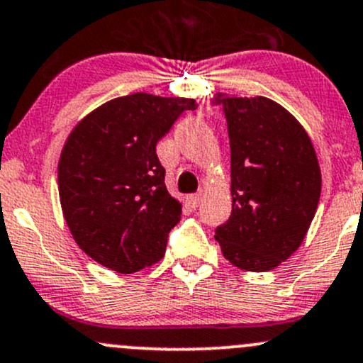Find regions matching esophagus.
Instances as JSON below:
<instances>
[{"mask_svg":"<svg viewBox=\"0 0 363 363\" xmlns=\"http://www.w3.org/2000/svg\"><path fill=\"white\" fill-rule=\"evenodd\" d=\"M201 198H203V193L200 191V193H194V194H189L188 198H186V201H188V205L191 206V208H196L198 205H200V201H201Z\"/></svg>","mask_w":363,"mask_h":363,"instance_id":"1","label":"esophagus"}]
</instances>
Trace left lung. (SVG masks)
Instances as JSON below:
<instances>
[{"label":"left lung","instance_id":"left-lung-1","mask_svg":"<svg viewBox=\"0 0 363 363\" xmlns=\"http://www.w3.org/2000/svg\"><path fill=\"white\" fill-rule=\"evenodd\" d=\"M230 145L233 212L215 229L222 255L252 272L300 248L320 198V167L301 123L272 99L215 94Z\"/></svg>","mask_w":363,"mask_h":363}]
</instances>
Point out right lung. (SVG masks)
Returning a JSON list of instances; mask_svg holds the SVG:
<instances>
[{"mask_svg":"<svg viewBox=\"0 0 363 363\" xmlns=\"http://www.w3.org/2000/svg\"><path fill=\"white\" fill-rule=\"evenodd\" d=\"M194 99L136 93L91 111L58 163L63 215L75 242L106 269L133 274L165 255L181 203L165 188L157 143Z\"/></svg>","mask_w":363,"mask_h":363,"instance_id":"1","label":"right lung"}]
</instances>
